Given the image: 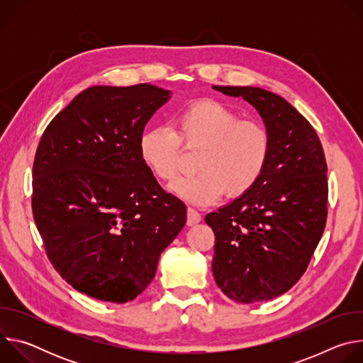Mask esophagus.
Returning <instances> with one entry per match:
<instances>
[{
  "label": "esophagus",
  "instance_id": "esophagus-1",
  "mask_svg": "<svg viewBox=\"0 0 363 363\" xmlns=\"http://www.w3.org/2000/svg\"><path fill=\"white\" fill-rule=\"evenodd\" d=\"M186 214H188V218H186V224H188L189 227H192V225H196V224L201 221V214H199L196 210H194V208H188Z\"/></svg>",
  "mask_w": 363,
  "mask_h": 363
}]
</instances>
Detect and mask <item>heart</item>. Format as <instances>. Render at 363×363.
<instances>
[{"mask_svg":"<svg viewBox=\"0 0 363 363\" xmlns=\"http://www.w3.org/2000/svg\"><path fill=\"white\" fill-rule=\"evenodd\" d=\"M181 143L199 149L191 177L171 184L169 191L194 205H211L225 192L240 196L260 179L270 153V136L255 121L241 118L216 100H201L182 111L175 130L155 126L139 139L140 158L161 181H171L178 172Z\"/></svg>","mask_w":363,"mask_h":363,"instance_id":"1","label":"heart"}]
</instances>
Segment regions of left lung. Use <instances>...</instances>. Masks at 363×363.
Returning a JSON list of instances; mask_svg holds the SVG:
<instances>
[{
	"instance_id": "1",
	"label": "left lung",
	"mask_w": 363,
	"mask_h": 363,
	"mask_svg": "<svg viewBox=\"0 0 363 363\" xmlns=\"http://www.w3.org/2000/svg\"><path fill=\"white\" fill-rule=\"evenodd\" d=\"M213 89L248 101L270 136L260 179L205 217L216 235L213 274L231 300L267 301L298 281L325 231L323 147L312 125L279 94L252 86Z\"/></svg>"
}]
</instances>
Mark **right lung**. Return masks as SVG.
Here are the masks:
<instances>
[{"instance_id":"obj_1","label":"right lung","mask_w":363,"mask_h":363,"mask_svg":"<svg viewBox=\"0 0 363 363\" xmlns=\"http://www.w3.org/2000/svg\"><path fill=\"white\" fill-rule=\"evenodd\" d=\"M171 99L152 86H91L44 130L33 214L57 273L93 298L126 303L153 280L186 221L140 158L146 123Z\"/></svg>"}]
</instances>
